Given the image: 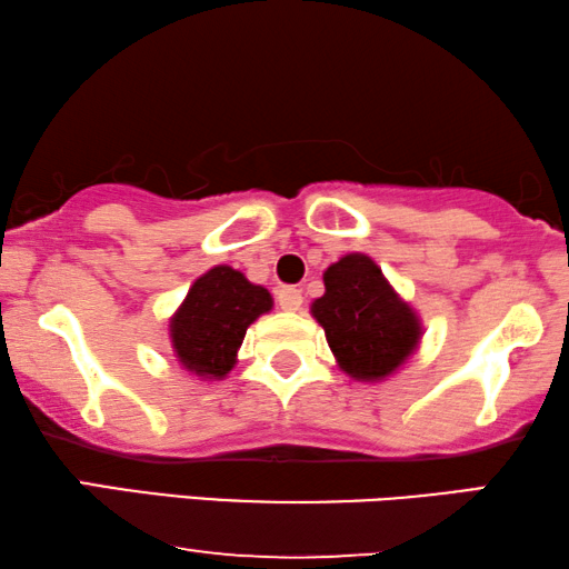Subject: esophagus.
<instances>
[{
  "label": "esophagus",
  "mask_w": 569,
  "mask_h": 569,
  "mask_svg": "<svg viewBox=\"0 0 569 569\" xmlns=\"http://www.w3.org/2000/svg\"><path fill=\"white\" fill-rule=\"evenodd\" d=\"M277 302L287 313H295L302 306V292L298 287H282V290H277Z\"/></svg>",
  "instance_id": "esophagus-1"
}]
</instances>
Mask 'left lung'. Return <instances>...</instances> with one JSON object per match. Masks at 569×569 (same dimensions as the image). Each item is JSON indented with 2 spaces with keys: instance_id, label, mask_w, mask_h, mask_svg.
Instances as JSON below:
<instances>
[{
  "instance_id": "1",
  "label": "left lung",
  "mask_w": 569,
  "mask_h": 569,
  "mask_svg": "<svg viewBox=\"0 0 569 569\" xmlns=\"http://www.w3.org/2000/svg\"><path fill=\"white\" fill-rule=\"evenodd\" d=\"M323 284L326 292L313 300L310 313L349 378L378 383L417 352L422 321L370 256H341L323 271Z\"/></svg>"
}]
</instances>
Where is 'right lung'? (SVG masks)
<instances>
[{"label":"right lung","mask_w":569,"mask_h":569,"mask_svg":"<svg viewBox=\"0 0 569 569\" xmlns=\"http://www.w3.org/2000/svg\"><path fill=\"white\" fill-rule=\"evenodd\" d=\"M274 300L267 287L248 282L243 271L220 263L191 284L170 316V347L183 370L201 380H222L236 368L238 349L256 318Z\"/></svg>","instance_id":"right-lung-1"}]
</instances>
